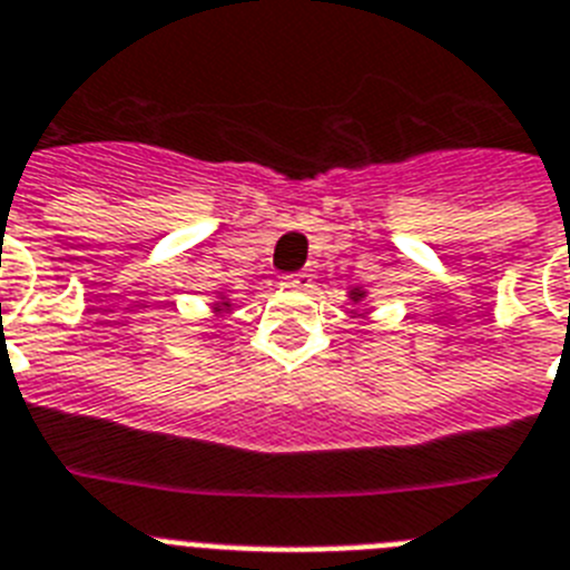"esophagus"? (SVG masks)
I'll return each mask as SVG.
<instances>
[{
    "label": "esophagus",
    "instance_id": "1",
    "mask_svg": "<svg viewBox=\"0 0 570 570\" xmlns=\"http://www.w3.org/2000/svg\"><path fill=\"white\" fill-rule=\"evenodd\" d=\"M311 282H314V274L303 271V274L291 276V279L285 282V285H288V288H296V291H305V288H311Z\"/></svg>",
    "mask_w": 570,
    "mask_h": 570
}]
</instances>
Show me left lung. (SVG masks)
<instances>
[{"mask_svg":"<svg viewBox=\"0 0 570 570\" xmlns=\"http://www.w3.org/2000/svg\"><path fill=\"white\" fill-rule=\"evenodd\" d=\"M348 296H352V303H363V296H366V291H360V288H354V291H352V294H348Z\"/></svg>","mask_w":570,"mask_h":570,"instance_id":"left-lung-1","label":"left lung"}]
</instances>
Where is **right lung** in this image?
<instances>
[{"mask_svg":"<svg viewBox=\"0 0 570 570\" xmlns=\"http://www.w3.org/2000/svg\"><path fill=\"white\" fill-rule=\"evenodd\" d=\"M227 308H230V303H227L225 296H222V299H218V303H216V311H218V314H222V311H227Z\"/></svg>","mask_w":570,"mask_h":570,"instance_id":"add662e5","label":"right lung"}]
</instances>
